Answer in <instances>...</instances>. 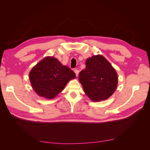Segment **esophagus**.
Returning <instances> with one entry per match:
<instances>
[{"label": "esophagus", "mask_w": 150, "mask_h": 150, "mask_svg": "<svg viewBox=\"0 0 150 150\" xmlns=\"http://www.w3.org/2000/svg\"><path fill=\"white\" fill-rule=\"evenodd\" d=\"M74 71V72H75V74H76V76L78 77V74H79V71H78V69H75Z\"/></svg>", "instance_id": "34e87169"}]
</instances>
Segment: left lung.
Wrapping results in <instances>:
<instances>
[{"mask_svg": "<svg viewBox=\"0 0 150 150\" xmlns=\"http://www.w3.org/2000/svg\"><path fill=\"white\" fill-rule=\"evenodd\" d=\"M86 94L93 101L105 100L117 88V72L102 55L93 56L86 61V67L79 75Z\"/></svg>", "mask_w": 150, "mask_h": 150, "instance_id": "1", "label": "left lung"}]
</instances>
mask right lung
Masks as SVG:
<instances>
[{
  "label": "right lung",
  "mask_w": 150,
  "mask_h": 150,
  "mask_svg": "<svg viewBox=\"0 0 150 150\" xmlns=\"http://www.w3.org/2000/svg\"><path fill=\"white\" fill-rule=\"evenodd\" d=\"M29 79L34 91L39 96L53 99L64 89L74 72L62 65L57 58L47 56L39 61L29 72Z\"/></svg>",
  "instance_id": "add662e5"
}]
</instances>
